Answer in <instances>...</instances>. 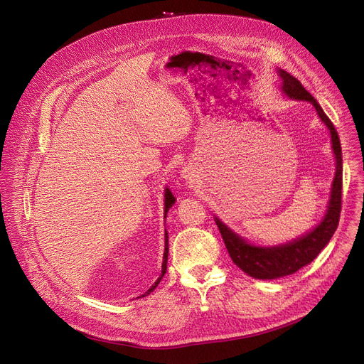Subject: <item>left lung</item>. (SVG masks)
Listing matches in <instances>:
<instances>
[{
	"label": "left lung",
	"instance_id": "left-lung-1",
	"mask_svg": "<svg viewBox=\"0 0 364 364\" xmlns=\"http://www.w3.org/2000/svg\"><path fill=\"white\" fill-rule=\"evenodd\" d=\"M277 73L282 80L280 90L283 91L286 97L291 100L311 103L318 114L320 121L329 129L332 151L335 156V177L331 186L328 209L326 213H324L321 221L314 228H311L310 232L304 233L302 236L289 242L272 246L254 245L250 240L239 236L230 227L225 225L217 215H214V220L220 228V233L223 236L228 255H230L233 262L247 276L261 280H273L289 276L301 270L302 267L310 264L324 250V246L331 242L338 227L341 214L342 150L338 132L331 119L326 117V113L323 112V109L317 103V100L302 87V84L295 78V76L282 69H279Z\"/></svg>",
	"mask_w": 364,
	"mask_h": 364
}]
</instances>
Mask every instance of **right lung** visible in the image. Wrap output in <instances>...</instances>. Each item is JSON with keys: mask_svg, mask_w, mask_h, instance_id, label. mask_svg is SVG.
Returning a JSON list of instances; mask_svg holds the SVG:
<instances>
[{"mask_svg": "<svg viewBox=\"0 0 364 364\" xmlns=\"http://www.w3.org/2000/svg\"><path fill=\"white\" fill-rule=\"evenodd\" d=\"M176 203V198H174V195H172V192L171 190L168 188V187H165V195H164V218H166V215H168V211H169V208H172V205ZM168 250H169V246H168V232H166V228H165V251H164V261H162V272H161V276L158 277V280L153 283V286L150 289H147L143 295H140L139 298H144V296H147V295H150V292H153L156 289V286L159 284V282L162 280V277H164V274L166 273V262H168Z\"/></svg>", "mask_w": 364, "mask_h": 364, "instance_id": "obj_1", "label": "right lung"}]
</instances>
